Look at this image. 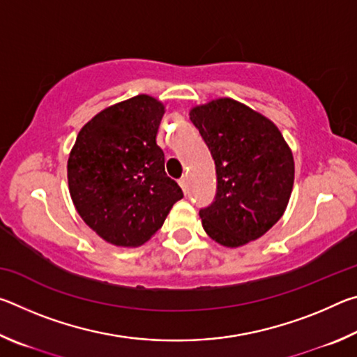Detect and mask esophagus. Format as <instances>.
I'll return each mask as SVG.
<instances>
[{"instance_id":"1","label":"esophagus","mask_w":357,"mask_h":357,"mask_svg":"<svg viewBox=\"0 0 357 357\" xmlns=\"http://www.w3.org/2000/svg\"><path fill=\"white\" fill-rule=\"evenodd\" d=\"M178 183H179L181 189H183V192H184V193H185L187 190H189V178H187V176H183V178H181V179L178 181Z\"/></svg>"}]
</instances>
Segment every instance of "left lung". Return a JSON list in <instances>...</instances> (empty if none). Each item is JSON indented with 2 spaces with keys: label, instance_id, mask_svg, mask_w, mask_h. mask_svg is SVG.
Instances as JSON below:
<instances>
[{
  "label": "left lung",
  "instance_id": "obj_1",
  "mask_svg": "<svg viewBox=\"0 0 357 357\" xmlns=\"http://www.w3.org/2000/svg\"><path fill=\"white\" fill-rule=\"evenodd\" d=\"M189 114L215 164V200L200 211L204 231L229 249L261 238L291 197V148L273 121L234 99H213Z\"/></svg>",
  "mask_w": 357,
  "mask_h": 357
}]
</instances>
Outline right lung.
Wrapping results in <instances>:
<instances>
[{
    "mask_svg": "<svg viewBox=\"0 0 357 357\" xmlns=\"http://www.w3.org/2000/svg\"><path fill=\"white\" fill-rule=\"evenodd\" d=\"M165 105L148 94L99 112L78 132L68 159L72 203L108 244L138 247L151 239L183 198L167 176L157 146Z\"/></svg>",
    "mask_w": 357,
    "mask_h": 357,
    "instance_id": "right-lung-1",
    "label": "right lung"
}]
</instances>
